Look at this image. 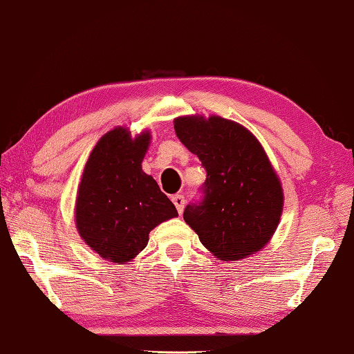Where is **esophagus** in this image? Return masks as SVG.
Segmentation results:
<instances>
[{
    "mask_svg": "<svg viewBox=\"0 0 354 354\" xmlns=\"http://www.w3.org/2000/svg\"><path fill=\"white\" fill-rule=\"evenodd\" d=\"M172 203H174V205H176V209H177V212L178 214L182 215V212H183V207H185V198H183V194H174L172 196Z\"/></svg>",
    "mask_w": 354,
    "mask_h": 354,
    "instance_id": "esophagus-1",
    "label": "esophagus"
}]
</instances>
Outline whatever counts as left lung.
Masks as SVG:
<instances>
[{"label": "left lung", "mask_w": 354, "mask_h": 354, "mask_svg": "<svg viewBox=\"0 0 354 354\" xmlns=\"http://www.w3.org/2000/svg\"><path fill=\"white\" fill-rule=\"evenodd\" d=\"M174 129L207 172L203 199L185 207L183 220L223 261L259 252L283 210V189L263 145L242 124L216 115L178 117Z\"/></svg>", "instance_id": "left-lung-1"}]
</instances>
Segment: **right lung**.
<instances>
[{"instance_id": "obj_1", "label": "right lung", "mask_w": 354, "mask_h": 354, "mask_svg": "<svg viewBox=\"0 0 354 354\" xmlns=\"http://www.w3.org/2000/svg\"><path fill=\"white\" fill-rule=\"evenodd\" d=\"M150 133L133 139L118 127L97 140L86 161L75 201V226L86 245L111 263L133 261L160 223L177 209L142 171Z\"/></svg>"}]
</instances>
